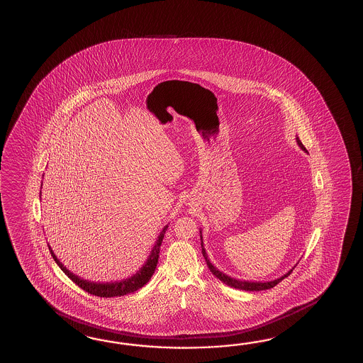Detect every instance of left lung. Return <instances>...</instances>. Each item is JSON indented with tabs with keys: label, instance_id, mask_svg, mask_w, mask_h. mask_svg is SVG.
Here are the masks:
<instances>
[{
	"label": "left lung",
	"instance_id": "left-lung-1",
	"mask_svg": "<svg viewBox=\"0 0 363 363\" xmlns=\"http://www.w3.org/2000/svg\"><path fill=\"white\" fill-rule=\"evenodd\" d=\"M297 145L300 146V147L303 148L305 152H308L306 151V148L303 147V143L300 141V138L296 137ZM200 234H201V231H200ZM200 239H201V252H203V256H204V259H206V262H207L208 267H209V270L212 272V274L215 275L216 278H218L220 281H223L225 284H228L230 287H234V289H245V291H264V289H273L274 286H277L279 281H283L286 277H289V274L292 273V270L295 269V267H292L291 270H289V273L284 274V275H281V278H278V279H274V281H239V279H235V278H231L229 275H226V274L222 273L220 272L217 267H213L212 265V262L209 261L207 256V252L204 250V245H203V238L200 235Z\"/></svg>",
	"mask_w": 363,
	"mask_h": 363
}]
</instances>
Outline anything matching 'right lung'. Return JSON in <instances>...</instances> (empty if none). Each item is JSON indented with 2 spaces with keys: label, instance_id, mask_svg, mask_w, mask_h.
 Returning <instances> with one entry per match:
<instances>
[{
  "label": "right lung",
  "instance_id": "obj_1",
  "mask_svg": "<svg viewBox=\"0 0 363 363\" xmlns=\"http://www.w3.org/2000/svg\"><path fill=\"white\" fill-rule=\"evenodd\" d=\"M167 229H168V225L164 226L160 235L156 239L155 245H154L152 251L150 253L147 261L145 262V265L137 273L134 274L133 277L124 279V281H113V283H96V281H85V279H82V278H79L77 275L71 273L67 267L62 265V262H60V259H57V256L54 255V252L52 251L50 247H49V251L52 253L54 261L63 270V273L66 274L71 281H74L85 292L99 297L124 296V295H128V294H133L137 289H142L151 279L152 274L155 272L156 265H157L160 245H162V242H163L164 234H165Z\"/></svg>",
  "mask_w": 363,
  "mask_h": 363
}]
</instances>
